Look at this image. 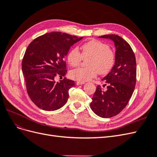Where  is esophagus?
I'll list each match as a JSON object with an SVG mask.
<instances>
[{
    "label": "esophagus",
    "mask_w": 157,
    "mask_h": 157,
    "mask_svg": "<svg viewBox=\"0 0 157 157\" xmlns=\"http://www.w3.org/2000/svg\"><path fill=\"white\" fill-rule=\"evenodd\" d=\"M85 82H79V81H78V82H77V83H76V84L77 85V86H79V85H82V84H84Z\"/></svg>",
    "instance_id": "obj_1"
}]
</instances>
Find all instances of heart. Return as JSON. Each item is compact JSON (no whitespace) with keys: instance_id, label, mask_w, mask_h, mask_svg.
<instances>
[{"instance_id":"heart-1","label":"heart","mask_w":157,"mask_h":157,"mask_svg":"<svg viewBox=\"0 0 157 157\" xmlns=\"http://www.w3.org/2000/svg\"><path fill=\"white\" fill-rule=\"evenodd\" d=\"M81 54L76 48L71 49L67 55V61L71 66L78 65L82 58H87L86 67H77L70 71L69 77L79 82H86L96 77L98 72L106 75L113 68L115 61L113 51L108 44L93 40L80 47Z\"/></svg>"}]
</instances>
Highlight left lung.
<instances>
[{"label": "left lung", "mask_w": 157, "mask_h": 157, "mask_svg": "<svg viewBox=\"0 0 157 157\" xmlns=\"http://www.w3.org/2000/svg\"><path fill=\"white\" fill-rule=\"evenodd\" d=\"M99 38L109 39L115 47V65L102 78L107 88L97 86L92 101V110L99 117L111 118L118 115L131 98L136 83V57L131 46L122 37L117 35H106Z\"/></svg>", "instance_id": "1"}]
</instances>
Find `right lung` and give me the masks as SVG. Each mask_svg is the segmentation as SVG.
I'll use <instances>...</instances> for the list:
<instances>
[{"mask_svg":"<svg viewBox=\"0 0 157 157\" xmlns=\"http://www.w3.org/2000/svg\"><path fill=\"white\" fill-rule=\"evenodd\" d=\"M82 39L52 32L37 37L28 46L21 69L28 95L38 107L55 111L67 101L69 90L75 86V82L64 78L56 83L54 78L66 75L65 57L71 47Z\"/></svg>","mask_w":157,"mask_h":157,"instance_id":"add662e5","label":"right lung"}]
</instances>
